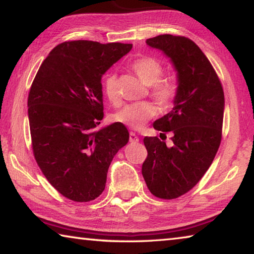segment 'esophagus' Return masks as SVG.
I'll return each mask as SVG.
<instances>
[{
    "label": "esophagus",
    "mask_w": 254,
    "mask_h": 254,
    "mask_svg": "<svg viewBox=\"0 0 254 254\" xmlns=\"http://www.w3.org/2000/svg\"><path fill=\"white\" fill-rule=\"evenodd\" d=\"M130 142L131 143H136L139 142V137L136 136L134 132H130Z\"/></svg>",
    "instance_id": "esophagus-1"
}]
</instances>
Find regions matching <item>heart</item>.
<instances>
[{
	"label": "heart",
	"instance_id": "obj_1",
	"mask_svg": "<svg viewBox=\"0 0 254 254\" xmlns=\"http://www.w3.org/2000/svg\"><path fill=\"white\" fill-rule=\"evenodd\" d=\"M131 68L144 85L150 86V95L157 104L166 109L173 104L178 92V85L174 79H160L163 67L160 63L151 57H142L132 63ZM104 93L109 101L117 105L120 101L118 78L114 74L105 76ZM157 114V110L151 103L142 102L124 106L114 115V121L133 130H140L149 120Z\"/></svg>",
	"mask_w": 254,
	"mask_h": 254
}]
</instances>
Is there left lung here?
Returning a JSON list of instances; mask_svg holds the SVG:
<instances>
[{
	"instance_id": "obj_1",
	"label": "left lung",
	"mask_w": 254,
	"mask_h": 254,
	"mask_svg": "<svg viewBox=\"0 0 254 254\" xmlns=\"http://www.w3.org/2000/svg\"><path fill=\"white\" fill-rule=\"evenodd\" d=\"M145 42L170 58L178 92L173 110L153 123L160 134L173 132V144L167 147L157 136L144 137L148 157L142 176L152 195L174 199L190 190L212 165L222 140L224 92L212 64L194 41L160 34Z\"/></svg>"
}]
</instances>
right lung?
Segmentation results:
<instances>
[{
    "label": "right lung",
    "mask_w": 254,
    "mask_h": 254,
    "mask_svg": "<svg viewBox=\"0 0 254 254\" xmlns=\"http://www.w3.org/2000/svg\"><path fill=\"white\" fill-rule=\"evenodd\" d=\"M132 49L131 44L66 41L50 51L28 97L36 161L54 188L74 201L97 198L127 128L115 122L101 130L102 76Z\"/></svg>",
    "instance_id": "right-lung-1"
}]
</instances>
